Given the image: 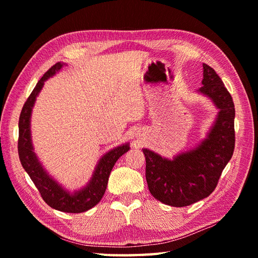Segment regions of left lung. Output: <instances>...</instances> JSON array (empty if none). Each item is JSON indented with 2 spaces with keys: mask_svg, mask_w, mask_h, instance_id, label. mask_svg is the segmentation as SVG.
<instances>
[{
  "mask_svg": "<svg viewBox=\"0 0 258 258\" xmlns=\"http://www.w3.org/2000/svg\"><path fill=\"white\" fill-rule=\"evenodd\" d=\"M204 79L199 92L220 108L216 122L193 151L182 153L173 161L143 150L145 176L151 194L164 204L183 207L194 204L213 193L235 147V107L223 81L210 65L203 64Z\"/></svg>",
  "mask_w": 258,
  "mask_h": 258,
  "instance_id": "obj_1",
  "label": "left lung"
}]
</instances>
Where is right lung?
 Returning <instances> with one entry per match:
<instances>
[{
    "instance_id": "1",
    "label": "right lung",
    "mask_w": 258,
    "mask_h": 258,
    "mask_svg": "<svg viewBox=\"0 0 258 258\" xmlns=\"http://www.w3.org/2000/svg\"><path fill=\"white\" fill-rule=\"evenodd\" d=\"M62 67L63 64L58 62L54 64L51 69H48L47 72L37 82L34 90L32 91L30 96L27 97L26 102L24 103L19 119L18 151L22 166L29 174L32 182L34 183L36 188L40 191L43 201L48 206L65 213H82L95 206L102 200L106 190L108 176L111 174L113 166L118 158L130 150V146L128 144L120 145L104 155L100 163H98L89 185L82 190L75 191L73 194L68 193L67 190H64L61 186L48 176L44 169L42 168L40 162L37 161L34 152H33L30 118L32 107L34 105L37 94L42 90L44 81L55 74Z\"/></svg>"
}]
</instances>
